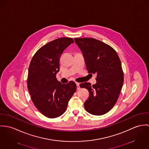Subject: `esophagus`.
<instances>
[{
  "instance_id": "34e87169",
  "label": "esophagus",
  "mask_w": 149,
  "mask_h": 149,
  "mask_svg": "<svg viewBox=\"0 0 149 149\" xmlns=\"http://www.w3.org/2000/svg\"><path fill=\"white\" fill-rule=\"evenodd\" d=\"M76 84H77V90H79L80 89V86H79V84H80V83L78 82H76Z\"/></svg>"
}]
</instances>
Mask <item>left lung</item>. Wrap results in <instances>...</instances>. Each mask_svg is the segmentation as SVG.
<instances>
[{"label": "left lung", "instance_id": "8db88e82", "mask_svg": "<svg viewBox=\"0 0 149 149\" xmlns=\"http://www.w3.org/2000/svg\"><path fill=\"white\" fill-rule=\"evenodd\" d=\"M82 52L88 73L97 74V83L80 84L90 95L84 102L85 110L93 115L101 116L116 104L123 84V72L120 59L114 49L94 38H75Z\"/></svg>", "mask_w": 149, "mask_h": 149}]
</instances>
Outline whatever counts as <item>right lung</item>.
<instances>
[{
	"instance_id": "1",
	"label": "right lung",
	"mask_w": 149,
	"mask_h": 149,
	"mask_svg": "<svg viewBox=\"0 0 149 149\" xmlns=\"http://www.w3.org/2000/svg\"><path fill=\"white\" fill-rule=\"evenodd\" d=\"M74 42L71 38L49 42L36 51L29 66L27 83L31 98L38 110L50 118L66 111L68 101L77 90L74 82L62 84L56 78L61 54Z\"/></svg>"
}]
</instances>
